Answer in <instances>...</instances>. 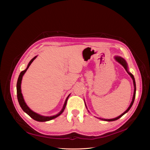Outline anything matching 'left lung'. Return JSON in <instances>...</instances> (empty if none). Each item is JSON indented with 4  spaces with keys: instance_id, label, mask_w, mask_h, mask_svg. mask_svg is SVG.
I'll return each mask as SVG.
<instances>
[{
    "instance_id": "left-lung-1",
    "label": "left lung",
    "mask_w": 150,
    "mask_h": 150,
    "mask_svg": "<svg viewBox=\"0 0 150 150\" xmlns=\"http://www.w3.org/2000/svg\"><path fill=\"white\" fill-rule=\"evenodd\" d=\"M115 59L119 62V63H120V64L124 67V68L125 69V70L127 71V72L128 73V74L131 76V77L132 78V80H133V83H134V96H133V98H132V102H131V105H130V106H129V108L127 109V111H126L125 112H124L122 114H121L120 116H119V117H116V118H115V119H101V120H105V121H108V122H111V121H114V120H117V119H120V118L121 117H122L125 114H126L127 113L129 110L131 109V106H132V105H133V103H134V99H135V97H136V81H135V79H134V76H133V75L132 74H131V73H129L128 71V66H127V62L125 61V60L124 59H123L122 58H121V57H115Z\"/></svg>"
}]
</instances>
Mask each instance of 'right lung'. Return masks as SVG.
Returning a JSON list of instances; mask_svg holds the SVG:
<instances>
[{"mask_svg":"<svg viewBox=\"0 0 150 150\" xmlns=\"http://www.w3.org/2000/svg\"><path fill=\"white\" fill-rule=\"evenodd\" d=\"M36 58V56L35 57L32 59H31L30 62L28 63V66L26 68V69L25 70H23L22 71V72H21L19 76V78H18V82H17V97H18V101H19V103L20 105V106L21 107V108L22 109V110L23 111H24L25 113H27L30 117L32 118L33 119H34L35 120H36L38 122H46V121H49L50 120H52L53 119H54V118L57 117L58 116H59V115H61L62 112L64 111V110L66 108V104H67V101L68 100V98L70 96V95H69V96L67 97L66 100V101L64 103V106H63V108L62 109H61V111L57 115H53V116H50V117H45V116H42V115H39L35 112H33V111H31V110L27 106V105H26V103H25L24 101V100H23V97H22V94L21 93V81H22V76L23 75V74H24L25 73V72L27 71V70L28 69V68L29 67V66H30V64H31V62H32L34 59Z\"/></svg>","mask_w":150,"mask_h":150,"instance_id":"right-lung-1","label":"right lung"}]
</instances>
